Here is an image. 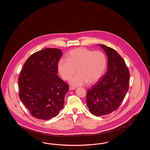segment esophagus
Listing matches in <instances>:
<instances>
[{"instance_id": "esophagus-1", "label": "esophagus", "mask_w": 150, "mask_h": 150, "mask_svg": "<svg viewBox=\"0 0 150 150\" xmlns=\"http://www.w3.org/2000/svg\"><path fill=\"white\" fill-rule=\"evenodd\" d=\"M76 88V87H74V86H69V89L70 90H74V89H75Z\"/></svg>"}]
</instances>
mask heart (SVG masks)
I'll return each mask as SVG.
<instances>
[{"instance_id": "1", "label": "heart", "mask_w": 150, "mask_h": 150, "mask_svg": "<svg viewBox=\"0 0 150 150\" xmlns=\"http://www.w3.org/2000/svg\"><path fill=\"white\" fill-rule=\"evenodd\" d=\"M66 59H61L57 64L58 72L64 80H69L76 73L78 74L70 80L74 86H83L97 83L106 70L107 59L100 50L78 48L66 54Z\"/></svg>"}]
</instances>
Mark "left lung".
I'll list each match as a JSON object with an SVG mask.
<instances>
[{
    "label": "left lung",
    "mask_w": 150,
    "mask_h": 150,
    "mask_svg": "<svg viewBox=\"0 0 150 150\" xmlns=\"http://www.w3.org/2000/svg\"><path fill=\"white\" fill-rule=\"evenodd\" d=\"M108 57L106 73L88 89L86 105L91 114L100 116L116 110L129 89L130 73L121 56L116 50L99 44Z\"/></svg>",
    "instance_id": "obj_1"
}]
</instances>
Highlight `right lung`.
<instances>
[{
  "mask_svg": "<svg viewBox=\"0 0 150 150\" xmlns=\"http://www.w3.org/2000/svg\"><path fill=\"white\" fill-rule=\"evenodd\" d=\"M62 50L45 48L25 62L18 78L19 97L33 117L47 120L64 107L69 86L57 75Z\"/></svg>",
  "mask_w": 150,
  "mask_h": 150,
  "instance_id": "1",
  "label": "right lung"
}]
</instances>
